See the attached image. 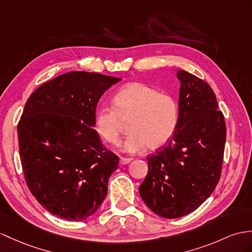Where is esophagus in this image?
Masks as SVG:
<instances>
[{"instance_id":"34e87169","label":"esophagus","mask_w":252,"mask_h":252,"mask_svg":"<svg viewBox=\"0 0 252 252\" xmlns=\"http://www.w3.org/2000/svg\"><path fill=\"white\" fill-rule=\"evenodd\" d=\"M132 160V158H125V157H121L120 159V162L122 164H128L130 161Z\"/></svg>"}]
</instances>
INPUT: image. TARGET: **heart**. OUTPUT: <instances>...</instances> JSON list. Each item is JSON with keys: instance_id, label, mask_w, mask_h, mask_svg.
Wrapping results in <instances>:
<instances>
[{"instance_id": "heart-1", "label": "heart", "mask_w": 252, "mask_h": 252, "mask_svg": "<svg viewBox=\"0 0 252 252\" xmlns=\"http://www.w3.org/2000/svg\"><path fill=\"white\" fill-rule=\"evenodd\" d=\"M122 121H128V129L122 150L138 153L146 146L156 150L167 144L175 133L180 120L176 98L141 82L128 83L113 97V107L103 106L95 114V129L111 145H119Z\"/></svg>"}]
</instances>
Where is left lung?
I'll return each mask as SVG.
<instances>
[{
  "label": "left lung",
  "instance_id": "1",
  "mask_svg": "<svg viewBox=\"0 0 252 252\" xmlns=\"http://www.w3.org/2000/svg\"><path fill=\"white\" fill-rule=\"evenodd\" d=\"M181 81L180 120L173 137L147 156L149 171L139 192L158 216L174 219L195 211L221 175L226 137L224 116L210 84L185 70Z\"/></svg>",
  "mask_w": 252,
  "mask_h": 252
}]
</instances>
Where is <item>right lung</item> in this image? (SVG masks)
Returning a JSON list of instances; mask_svg holds the SVG:
<instances>
[{
	"mask_svg": "<svg viewBox=\"0 0 252 252\" xmlns=\"http://www.w3.org/2000/svg\"><path fill=\"white\" fill-rule=\"evenodd\" d=\"M120 78L70 71L36 89L17 126L30 191L49 213L69 221L92 216L105 200L119 156L95 126L97 102Z\"/></svg>",
	"mask_w": 252,
	"mask_h": 252,
	"instance_id": "1",
	"label": "right lung"
}]
</instances>
